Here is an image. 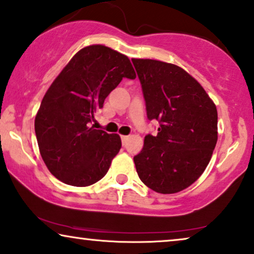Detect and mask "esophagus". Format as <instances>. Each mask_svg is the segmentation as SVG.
<instances>
[{
    "mask_svg": "<svg viewBox=\"0 0 254 254\" xmlns=\"http://www.w3.org/2000/svg\"><path fill=\"white\" fill-rule=\"evenodd\" d=\"M127 139H128L127 135H121V140H123V142H125V141H126Z\"/></svg>",
    "mask_w": 254,
    "mask_h": 254,
    "instance_id": "1",
    "label": "esophagus"
}]
</instances>
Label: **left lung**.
Instances as JSON below:
<instances>
[{
	"mask_svg": "<svg viewBox=\"0 0 254 254\" xmlns=\"http://www.w3.org/2000/svg\"><path fill=\"white\" fill-rule=\"evenodd\" d=\"M140 79L147 118L160 123L134 156L140 180L154 191L175 193L190 187L211 160L218 131L217 108L195 78L175 64L131 59Z\"/></svg>",
	"mask_w": 254,
	"mask_h": 254,
	"instance_id": "left-lung-1",
	"label": "left lung"
}]
</instances>
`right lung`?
<instances>
[{"label":"right lung","instance_id":"obj_1","mask_svg":"<svg viewBox=\"0 0 254 254\" xmlns=\"http://www.w3.org/2000/svg\"><path fill=\"white\" fill-rule=\"evenodd\" d=\"M123 78H136L127 56L94 44L79 50L45 93L35 118L36 137L43 161L63 183L94 184L119 153V135L91 124Z\"/></svg>","mask_w":254,"mask_h":254}]
</instances>
